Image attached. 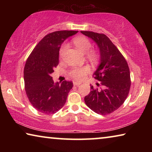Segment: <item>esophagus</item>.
<instances>
[{
  "label": "esophagus",
  "instance_id": "esophagus-1",
  "mask_svg": "<svg viewBox=\"0 0 152 152\" xmlns=\"http://www.w3.org/2000/svg\"><path fill=\"white\" fill-rule=\"evenodd\" d=\"M73 84L74 86H79L81 84L80 82H73Z\"/></svg>",
  "mask_w": 152,
  "mask_h": 152
}]
</instances>
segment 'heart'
<instances>
[{
  "instance_id": "1",
  "label": "heart",
  "mask_w": 152,
  "mask_h": 152,
  "mask_svg": "<svg viewBox=\"0 0 152 152\" xmlns=\"http://www.w3.org/2000/svg\"><path fill=\"white\" fill-rule=\"evenodd\" d=\"M73 42L80 51L83 53H86V57L90 60L96 61L99 58V54L96 51L91 50L92 48L91 42L87 37L84 36L76 37L74 39ZM67 49H68V45L64 43L61 47L60 52H59V56L60 58H62L65 55ZM89 67L86 66L82 67H74L69 71V76L76 80H82L84 78V76L89 72Z\"/></svg>"
}]
</instances>
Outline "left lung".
I'll return each mask as SVG.
<instances>
[{
  "instance_id": "1",
  "label": "left lung",
  "mask_w": 152,
  "mask_h": 152,
  "mask_svg": "<svg viewBox=\"0 0 152 152\" xmlns=\"http://www.w3.org/2000/svg\"><path fill=\"white\" fill-rule=\"evenodd\" d=\"M80 32L94 40L99 48L101 64L92 76L101 82L103 88L95 89L91 86V92L84 97V101L97 114H110L121 106L129 92L131 78L127 62L106 35Z\"/></svg>"
}]
</instances>
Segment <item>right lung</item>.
<instances>
[{"label": "right lung", "instance_id": "add662e5", "mask_svg": "<svg viewBox=\"0 0 152 152\" xmlns=\"http://www.w3.org/2000/svg\"><path fill=\"white\" fill-rule=\"evenodd\" d=\"M78 31H58L49 33L33 49L24 68L25 89L31 104L38 111L53 114L63 107L72 88V81L54 83L51 73L59 64L61 43Z\"/></svg>", "mask_w": 152, "mask_h": 152}]
</instances>
